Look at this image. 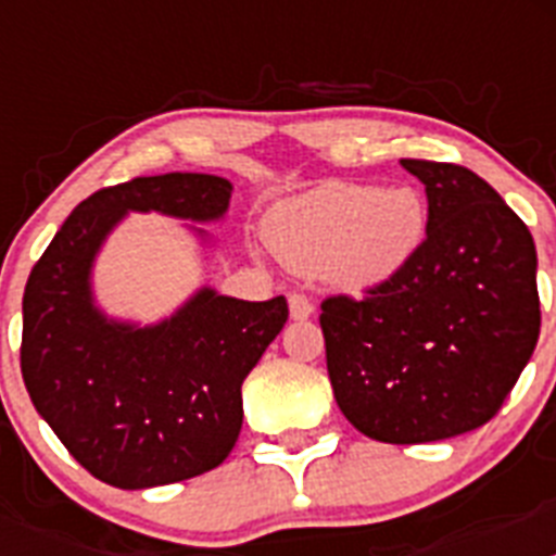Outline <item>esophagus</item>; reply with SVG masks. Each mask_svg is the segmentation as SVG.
<instances>
[{"label":"esophagus","instance_id":"1","mask_svg":"<svg viewBox=\"0 0 556 556\" xmlns=\"http://www.w3.org/2000/svg\"><path fill=\"white\" fill-rule=\"evenodd\" d=\"M312 314H314V303L308 301L306 294L301 292L289 294V317H292V320H308Z\"/></svg>","mask_w":556,"mask_h":556}]
</instances>
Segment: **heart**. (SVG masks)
<instances>
[{"instance_id": "1", "label": "heart", "mask_w": 556, "mask_h": 556, "mask_svg": "<svg viewBox=\"0 0 556 556\" xmlns=\"http://www.w3.org/2000/svg\"><path fill=\"white\" fill-rule=\"evenodd\" d=\"M429 205L415 189L326 184L275 205L267 239L283 264L345 292H372L424 248Z\"/></svg>"}]
</instances>
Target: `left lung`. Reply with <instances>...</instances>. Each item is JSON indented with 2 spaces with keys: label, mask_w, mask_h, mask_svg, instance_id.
Listing matches in <instances>:
<instances>
[{
  "label": "left lung",
  "mask_w": 556,
  "mask_h": 556,
  "mask_svg": "<svg viewBox=\"0 0 556 556\" xmlns=\"http://www.w3.org/2000/svg\"><path fill=\"white\" fill-rule=\"evenodd\" d=\"M426 186L429 230L409 267L353 301H323L333 397L378 443L448 440L484 426L540 337L538 250L476 172L401 161Z\"/></svg>",
  "instance_id": "obj_1"
}]
</instances>
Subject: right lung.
<instances>
[{
  "mask_svg": "<svg viewBox=\"0 0 556 556\" xmlns=\"http://www.w3.org/2000/svg\"><path fill=\"white\" fill-rule=\"evenodd\" d=\"M230 191V180L200 172L94 191L27 278L24 387L68 454L113 488H161L223 465L242 431V381L289 308L287 298L250 303L203 287L152 326L113 320L91 289L97 253L130 211L219 223Z\"/></svg>",
  "mask_w": 556,
  "mask_h": 556,
  "instance_id": "right-lung-1",
  "label": "right lung"
}]
</instances>
